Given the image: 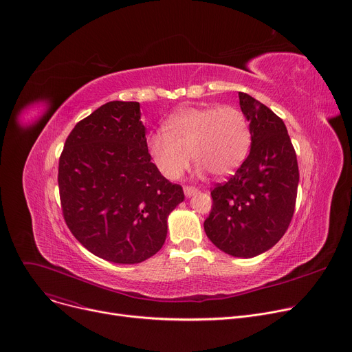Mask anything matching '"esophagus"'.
I'll return each mask as SVG.
<instances>
[{"instance_id":"1","label":"esophagus","mask_w":352,"mask_h":352,"mask_svg":"<svg viewBox=\"0 0 352 352\" xmlns=\"http://www.w3.org/2000/svg\"><path fill=\"white\" fill-rule=\"evenodd\" d=\"M199 191L197 188H192V186H184V194L186 198H191L192 195H197Z\"/></svg>"}]
</instances>
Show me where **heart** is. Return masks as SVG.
Listing matches in <instances>:
<instances>
[{
  "label": "heart",
  "mask_w": 352,
  "mask_h": 352,
  "mask_svg": "<svg viewBox=\"0 0 352 352\" xmlns=\"http://www.w3.org/2000/svg\"><path fill=\"white\" fill-rule=\"evenodd\" d=\"M166 131L147 138L148 153L164 177L178 179L191 164L198 171L226 177L242 166L250 148V129L235 106L184 107L168 117Z\"/></svg>",
  "instance_id": "b5f03b06"
}]
</instances>
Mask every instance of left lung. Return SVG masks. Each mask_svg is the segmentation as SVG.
Here are the masks:
<instances>
[{
	"label": "left lung",
	"mask_w": 352,
	"mask_h": 352,
	"mask_svg": "<svg viewBox=\"0 0 352 352\" xmlns=\"http://www.w3.org/2000/svg\"><path fill=\"white\" fill-rule=\"evenodd\" d=\"M250 129L248 158L223 185L210 192L206 236L222 252L249 259L273 248L293 218L298 166L283 120L267 106L239 91Z\"/></svg>",
	"instance_id": "obj_1"
}]
</instances>
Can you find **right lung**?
<instances>
[{"label":"right lung","mask_w":352,"mask_h":352,"mask_svg":"<svg viewBox=\"0 0 352 352\" xmlns=\"http://www.w3.org/2000/svg\"><path fill=\"white\" fill-rule=\"evenodd\" d=\"M63 218L93 254L144 262L166 242L179 185L151 162L138 102H109L70 131L59 160Z\"/></svg>","instance_id":"obj_1"}]
</instances>
